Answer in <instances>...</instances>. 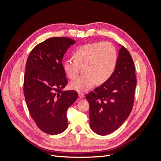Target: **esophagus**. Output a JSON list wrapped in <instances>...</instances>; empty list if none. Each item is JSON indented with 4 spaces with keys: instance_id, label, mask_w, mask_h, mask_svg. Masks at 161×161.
<instances>
[{
    "instance_id": "34e87169",
    "label": "esophagus",
    "mask_w": 161,
    "mask_h": 161,
    "mask_svg": "<svg viewBox=\"0 0 161 161\" xmlns=\"http://www.w3.org/2000/svg\"><path fill=\"white\" fill-rule=\"evenodd\" d=\"M79 97L80 99H83L85 97V94L82 93V92H79Z\"/></svg>"
}]
</instances>
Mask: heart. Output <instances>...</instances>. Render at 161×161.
<instances>
[{
	"mask_svg": "<svg viewBox=\"0 0 161 161\" xmlns=\"http://www.w3.org/2000/svg\"><path fill=\"white\" fill-rule=\"evenodd\" d=\"M118 61L115 47L109 42H94L82 45L75 52V58H69L64 62L67 76L73 79L84 67V75L70 82V88L85 92L96 82L102 84L114 74Z\"/></svg>",
	"mask_w": 161,
	"mask_h": 161,
	"instance_id": "1",
	"label": "heart"
}]
</instances>
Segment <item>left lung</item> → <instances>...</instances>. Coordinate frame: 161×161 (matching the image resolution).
Masks as SVG:
<instances>
[{"label":"left lung","instance_id":"obj_1","mask_svg":"<svg viewBox=\"0 0 161 161\" xmlns=\"http://www.w3.org/2000/svg\"><path fill=\"white\" fill-rule=\"evenodd\" d=\"M119 47L114 74L85 97L89 103L90 127L101 136L118 129L132 109L136 86L134 64L129 52Z\"/></svg>","mask_w":161,"mask_h":161}]
</instances>
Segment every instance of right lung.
<instances>
[{
	"label": "right lung",
	"instance_id": "add662e5",
	"mask_svg": "<svg viewBox=\"0 0 161 161\" xmlns=\"http://www.w3.org/2000/svg\"><path fill=\"white\" fill-rule=\"evenodd\" d=\"M76 42L52 37L33 48L26 62L23 92L27 108L37 127L56 135L69 125L66 111L78 97L75 91H62L67 84L62 58Z\"/></svg>",
	"mask_w": 161,
	"mask_h": 161
}]
</instances>
